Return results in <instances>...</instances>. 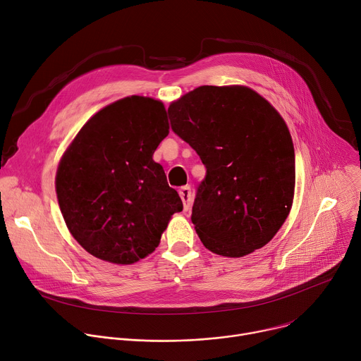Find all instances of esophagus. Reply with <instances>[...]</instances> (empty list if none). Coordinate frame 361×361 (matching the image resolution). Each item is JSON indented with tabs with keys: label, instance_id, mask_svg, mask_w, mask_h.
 Wrapping results in <instances>:
<instances>
[{
	"label": "esophagus",
	"instance_id": "1",
	"mask_svg": "<svg viewBox=\"0 0 361 361\" xmlns=\"http://www.w3.org/2000/svg\"><path fill=\"white\" fill-rule=\"evenodd\" d=\"M180 197L184 204V212H188L191 209V204H192V194H191L190 185H184L180 188Z\"/></svg>",
	"mask_w": 361,
	"mask_h": 361
}]
</instances>
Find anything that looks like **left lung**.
<instances>
[{
	"label": "left lung",
	"mask_w": 361,
	"mask_h": 361,
	"mask_svg": "<svg viewBox=\"0 0 361 361\" xmlns=\"http://www.w3.org/2000/svg\"><path fill=\"white\" fill-rule=\"evenodd\" d=\"M169 116L207 170L191 214L205 248L243 257L264 247L294 195V147L281 116L240 85L198 87L173 102Z\"/></svg>",
	"instance_id": "obj_1"
}]
</instances>
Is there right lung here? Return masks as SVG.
<instances>
[{
    "label": "right lung",
    "mask_w": 361,
    "mask_h": 361,
    "mask_svg": "<svg viewBox=\"0 0 361 361\" xmlns=\"http://www.w3.org/2000/svg\"><path fill=\"white\" fill-rule=\"evenodd\" d=\"M169 128L161 101L127 97L91 117L63 156L56 177L60 209L73 237L97 259H144L183 210L152 160Z\"/></svg>",
    "instance_id": "right-lung-1"
}]
</instances>
